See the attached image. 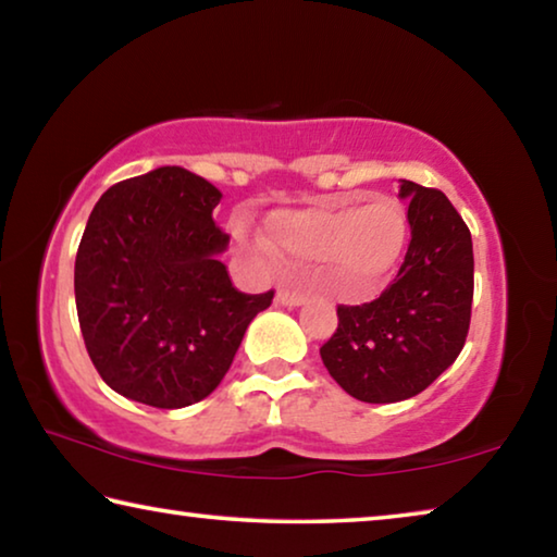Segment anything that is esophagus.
<instances>
[{"instance_id": "34e87169", "label": "esophagus", "mask_w": 557, "mask_h": 557, "mask_svg": "<svg viewBox=\"0 0 557 557\" xmlns=\"http://www.w3.org/2000/svg\"><path fill=\"white\" fill-rule=\"evenodd\" d=\"M277 301H280V305H285V307H299V305H305L307 297L301 295V292L295 289V287L280 285L277 287Z\"/></svg>"}]
</instances>
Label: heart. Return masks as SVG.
Segmentation results:
<instances>
[{
    "instance_id": "1",
    "label": "heart",
    "mask_w": 557,
    "mask_h": 557,
    "mask_svg": "<svg viewBox=\"0 0 557 557\" xmlns=\"http://www.w3.org/2000/svg\"><path fill=\"white\" fill-rule=\"evenodd\" d=\"M268 231L280 250L295 258H329L336 285L361 292L379 285L408 245V213L391 196H373L361 206L338 203L270 215ZM265 248V243H260Z\"/></svg>"
}]
</instances>
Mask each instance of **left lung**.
I'll list each match as a JSON object with an SVG mask.
<instances>
[{
  "label": "left lung",
  "instance_id": "8db88e82",
  "mask_svg": "<svg viewBox=\"0 0 557 557\" xmlns=\"http://www.w3.org/2000/svg\"><path fill=\"white\" fill-rule=\"evenodd\" d=\"M410 243L393 285L366 305H338L319 348L326 371L363 403H398L428 388L465 348L474 252L471 233L437 188L403 182Z\"/></svg>",
  "mask_w": 557,
  "mask_h": 557
}]
</instances>
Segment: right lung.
Listing matches in <instances>:
<instances>
[{"label":"right lung","instance_id":"obj_1","mask_svg":"<svg viewBox=\"0 0 557 557\" xmlns=\"http://www.w3.org/2000/svg\"><path fill=\"white\" fill-rule=\"evenodd\" d=\"M221 191L182 166L110 186L75 256V307L100 379L129 400L186 408L228 373L275 289L233 287L213 221Z\"/></svg>","mask_w":557,"mask_h":557}]
</instances>
